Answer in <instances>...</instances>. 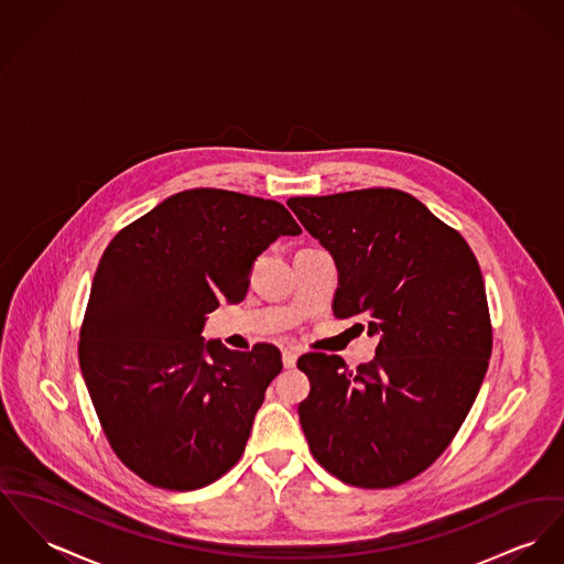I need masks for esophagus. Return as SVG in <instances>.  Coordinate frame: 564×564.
<instances>
[{
  "instance_id": "obj_1",
  "label": "esophagus",
  "mask_w": 564,
  "mask_h": 564,
  "mask_svg": "<svg viewBox=\"0 0 564 564\" xmlns=\"http://www.w3.org/2000/svg\"><path fill=\"white\" fill-rule=\"evenodd\" d=\"M296 360H299V351L294 347H285L283 349V367L292 369V367H296Z\"/></svg>"
}]
</instances>
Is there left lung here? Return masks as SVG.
Returning <instances> with one entry per match:
<instances>
[{
	"instance_id": "left-lung-1",
	"label": "left lung",
	"mask_w": 564,
	"mask_h": 564,
	"mask_svg": "<svg viewBox=\"0 0 564 564\" xmlns=\"http://www.w3.org/2000/svg\"><path fill=\"white\" fill-rule=\"evenodd\" d=\"M339 272L333 311L367 315L376 358L304 354L299 405L313 457L382 489L421 475L468 416L491 356L485 283L468 242L416 197L365 188L288 202Z\"/></svg>"
}]
</instances>
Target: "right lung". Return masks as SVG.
<instances>
[{
	"mask_svg": "<svg viewBox=\"0 0 564 564\" xmlns=\"http://www.w3.org/2000/svg\"><path fill=\"white\" fill-rule=\"evenodd\" d=\"M301 227L279 204L220 188L175 193L124 227L94 274L79 362L116 455L165 489H199L242 455L281 351L202 337L240 303L253 263Z\"/></svg>",
	"mask_w": 564,
	"mask_h": 564,
	"instance_id": "right-lung-1",
	"label": "right lung"
}]
</instances>
